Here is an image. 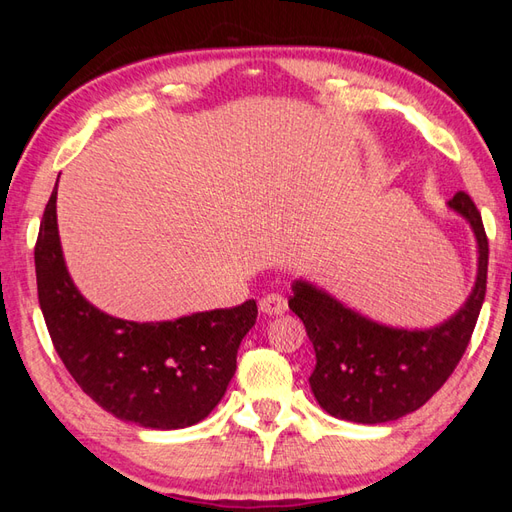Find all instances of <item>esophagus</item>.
<instances>
[{
	"label": "esophagus",
	"instance_id": "34e87169",
	"mask_svg": "<svg viewBox=\"0 0 512 512\" xmlns=\"http://www.w3.org/2000/svg\"><path fill=\"white\" fill-rule=\"evenodd\" d=\"M259 310L266 314H284L288 310V301L284 295H279V292H270V295H264L259 299Z\"/></svg>",
	"mask_w": 512,
	"mask_h": 512
}]
</instances>
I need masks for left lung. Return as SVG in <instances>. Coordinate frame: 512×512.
I'll return each instance as SVG.
<instances>
[{
    "label": "left lung",
    "mask_w": 512,
    "mask_h": 512,
    "mask_svg": "<svg viewBox=\"0 0 512 512\" xmlns=\"http://www.w3.org/2000/svg\"><path fill=\"white\" fill-rule=\"evenodd\" d=\"M451 209L471 222L480 246V273L462 310L431 330H396L347 310L339 301L297 281L290 310L306 325L317 365L310 387L334 418L378 424L420 409L458 367L486 297L488 237L469 193L458 191Z\"/></svg>",
    "instance_id": "left-lung-1"
}]
</instances>
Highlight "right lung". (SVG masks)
<instances>
[{
    "mask_svg": "<svg viewBox=\"0 0 512 512\" xmlns=\"http://www.w3.org/2000/svg\"><path fill=\"white\" fill-rule=\"evenodd\" d=\"M35 270L39 306L54 350L96 405L145 429H184L222 400L257 303L160 323L114 319L74 288L65 270L57 189L41 217Z\"/></svg>",
    "mask_w": 512,
    "mask_h": 512,
    "instance_id": "obj_1",
    "label": "right lung"
}]
</instances>
